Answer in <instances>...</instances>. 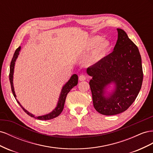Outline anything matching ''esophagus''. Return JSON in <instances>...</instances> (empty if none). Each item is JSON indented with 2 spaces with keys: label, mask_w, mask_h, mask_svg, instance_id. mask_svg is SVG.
Listing matches in <instances>:
<instances>
[{
  "label": "esophagus",
  "mask_w": 153,
  "mask_h": 153,
  "mask_svg": "<svg viewBox=\"0 0 153 153\" xmlns=\"http://www.w3.org/2000/svg\"><path fill=\"white\" fill-rule=\"evenodd\" d=\"M79 81H85L86 79V76H85V75H81L79 77Z\"/></svg>",
  "instance_id": "34e87169"
}]
</instances>
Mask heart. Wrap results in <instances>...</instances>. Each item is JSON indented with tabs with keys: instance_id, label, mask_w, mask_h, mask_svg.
<instances>
[{
	"instance_id": "1",
	"label": "heart",
	"mask_w": 153,
	"mask_h": 153,
	"mask_svg": "<svg viewBox=\"0 0 153 153\" xmlns=\"http://www.w3.org/2000/svg\"><path fill=\"white\" fill-rule=\"evenodd\" d=\"M90 45L94 47L91 54V59L96 61L101 58L106 54L110 44L107 41L102 40L101 36H95L90 39Z\"/></svg>"
}]
</instances>
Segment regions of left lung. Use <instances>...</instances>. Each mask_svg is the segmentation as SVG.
Returning <instances> with one entry per match:
<instances>
[{
	"mask_svg": "<svg viewBox=\"0 0 153 153\" xmlns=\"http://www.w3.org/2000/svg\"><path fill=\"white\" fill-rule=\"evenodd\" d=\"M117 30L113 51L86 70L92 77L89 85L94 106L104 115H117L128 110L136 99L143 81L142 59L137 46L124 30ZM111 82L116 84V90L106 98L104 90Z\"/></svg>",
	"mask_w": 153,
	"mask_h": 153,
	"instance_id": "8db88e82",
	"label": "left lung"
}]
</instances>
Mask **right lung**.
<instances>
[{
	"label": "right lung",
	"mask_w": 153,
	"mask_h": 153,
	"mask_svg": "<svg viewBox=\"0 0 153 153\" xmlns=\"http://www.w3.org/2000/svg\"><path fill=\"white\" fill-rule=\"evenodd\" d=\"M20 50V47H19L16 49L15 53H14V55H13V58L11 59V64H10V75H9V77H10V84H11V88L12 93H13V94L14 97L15 98H16V95L15 94V91H14L13 84V75L15 63L16 59L17 58V57H18V55L19 54ZM77 82H78V76L76 75V74H74V75L72 76V77H71V79H69V81L63 87L62 92H61L59 98V101H58V103L57 107H56L51 113H49V114H47V115H45L34 117V116L33 114H31V113H30L29 112H28L27 110H25V109L20 105V104L19 103V102L18 101H17V100H16V101H17V102L19 104V105L21 106V108L23 109V110L30 117H34L35 119H39V120H47L52 119H54V118H56V117H57L58 116H59L60 113L62 112V111L63 110V108H64L65 99H66V97H67V95L68 93L70 91H71V90L72 88H74V86L77 85Z\"/></svg>",
	"instance_id": "right-lung-1"
}]
</instances>
